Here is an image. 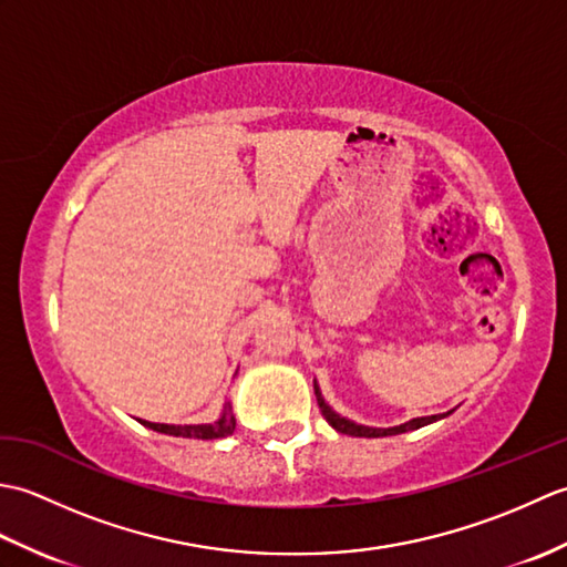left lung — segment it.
Masks as SVG:
<instances>
[{
    "label": "left lung",
    "instance_id": "1",
    "mask_svg": "<svg viewBox=\"0 0 567 567\" xmlns=\"http://www.w3.org/2000/svg\"><path fill=\"white\" fill-rule=\"evenodd\" d=\"M315 392H317V402H319V409H321V414H323V419L329 421V424L336 429V431H341V433H348V436H358V439H380V436H396V433H406V431H414V429H421V426H429V424H433V421H439V419H445L449 414H453V409L451 412H445V414H431V416H416V419H412V421H406V424H400V426H390V429H378V426H365V424H355V421H351V419H346V416H341L339 412H333V409L329 406V402L323 400V394H321V390H319V384H317V380H315Z\"/></svg>",
    "mask_w": 567,
    "mask_h": 567
}]
</instances>
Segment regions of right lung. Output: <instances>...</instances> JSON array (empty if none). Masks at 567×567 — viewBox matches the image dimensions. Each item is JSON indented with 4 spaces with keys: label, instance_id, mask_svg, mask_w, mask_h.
<instances>
[{
    "label": "right lung",
    "instance_id": "1",
    "mask_svg": "<svg viewBox=\"0 0 567 567\" xmlns=\"http://www.w3.org/2000/svg\"><path fill=\"white\" fill-rule=\"evenodd\" d=\"M143 426H148L158 433H167V436H183V439H202V441H212V439H224L231 436L236 429V416H234V406L231 402H226L221 409V416L216 421H209V424H155V421L138 419Z\"/></svg>",
    "mask_w": 567,
    "mask_h": 567
}]
</instances>
